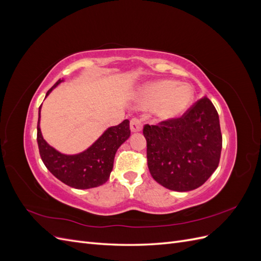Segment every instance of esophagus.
Returning a JSON list of instances; mask_svg holds the SVG:
<instances>
[{"label":"esophagus","mask_w":261,"mask_h":261,"mask_svg":"<svg viewBox=\"0 0 261 261\" xmlns=\"http://www.w3.org/2000/svg\"><path fill=\"white\" fill-rule=\"evenodd\" d=\"M143 129V124L138 120V118L134 117L130 120V130L133 133H137Z\"/></svg>","instance_id":"esophagus-1"}]
</instances>
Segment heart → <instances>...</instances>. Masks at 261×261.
Wrapping results in <instances>:
<instances>
[{
	"instance_id": "obj_1",
	"label": "heart",
	"mask_w": 261,
	"mask_h": 261,
	"mask_svg": "<svg viewBox=\"0 0 261 261\" xmlns=\"http://www.w3.org/2000/svg\"><path fill=\"white\" fill-rule=\"evenodd\" d=\"M194 98L193 88L175 81H159L146 85L138 93L136 105L140 109L153 108L161 121H169L185 113Z\"/></svg>"
}]
</instances>
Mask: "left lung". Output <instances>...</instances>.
<instances>
[{
    "label": "left lung",
    "instance_id": "1",
    "mask_svg": "<svg viewBox=\"0 0 261 261\" xmlns=\"http://www.w3.org/2000/svg\"><path fill=\"white\" fill-rule=\"evenodd\" d=\"M144 136L150 174L171 191L198 188L218 168L222 135L218 112L207 97L179 118L145 125Z\"/></svg>",
    "mask_w": 261,
    "mask_h": 261
}]
</instances>
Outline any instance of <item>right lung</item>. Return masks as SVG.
I'll return each instance as SVG.
<instances>
[{
    "label": "right lung",
    "instance_id": "1",
    "mask_svg": "<svg viewBox=\"0 0 261 261\" xmlns=\"http://www.w3.org/2000/svg\"><path fill=\"white\" fill-rule=\"evenodd\" d=\"M62 82L64 81H58L46 92L45 98ZM41 106L39 107L37 141L39 152L46 169L63 183L77 189H88L105 184L112 172L117 149L130 136L129 121L124 120L121 124L109 127L85 151L64 154L51 147L42 137L40 129Z\"/></svg>",
    "mask_w": 261,
    "mask_h": 261
}]
</instances>
